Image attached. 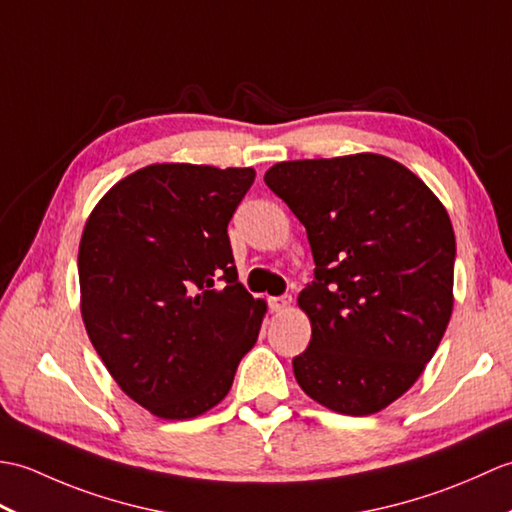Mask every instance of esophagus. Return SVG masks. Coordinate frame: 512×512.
<instances>
[{
    "mask_svg": "<svg viewBox=\"0 0 512 512\" xmlns=\"http://www.w3.org/2000/svg\"><path fill=\"white\" fill-rule=\"evenodd\" d=\"M290 303H292V297H290V295H281V297H273V299H270L268 306H270V310H273V312H281V310L290 308Z\"/></svg>",
    "mask_w": 512,
    "mask_h": 512,
    "instance_id": "esophagus-1",
    "label": "esophagus"
}]
</instances>
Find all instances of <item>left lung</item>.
Segmentation results:
<instances>
[{"label": "left lung", "mask_w": 512, "mask_h": 512, "mask_svg": "<svg viewBox=\"0 0 512 512\" xmlns=\"http://www.w3.org/2000/svg\"><path fill=\"white\" fill-rule=\"evenodd\" d=\"M306 226L312 323L292 358L299 387L332 411L369 416L416 383L453 310L455 235L418 176L378 154L277 162L264 176Z\"/></svg>", "instance_id": "obj_1"}]
</instances>
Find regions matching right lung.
I'll return each instance as SVG.
<instances>
[{
  "label": "right lung",
  "mask_w": 512,
  "mask_h": 512,
  "mask_svg": "<svg viewBox=\"0 0 512 512\" xmlns=\"http://www.w3.org/2000/svg\"><path fill=\"white\" fill-rule=\"evenodd\" d=\"M255 171L149 165L94 206L79 246L81 314L125 394L187 420L233 385L266 303L239 284L228 222Z\"/></svg>",
  "instance_id": "obj_1"
}]
</instances>
